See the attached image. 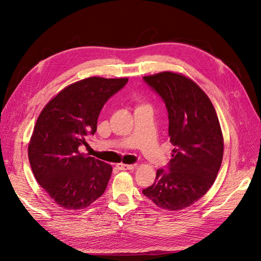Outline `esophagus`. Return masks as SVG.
Returning a JSON list of instances; mask_svg holds the SVG:
<instances>
[{
    "mask_svg": "<svg viewBox=\"0 0 261 261\" xmlns=\"http://www.w3.org/2000/svg\"><path fill=\"white\" fill-rule=\"evenodd\" d=\"M117 168L119 170H132L136 168V166H132V165H123V163H119V165H117Z\"/></svg>",
    "mask_w": 261,
    "mask_h": 261,
    "instance_id": "obj_1",
    "label": "esophagus"
}]
</instances>
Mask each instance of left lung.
Instances as JSON below:
<instances>
[{
	"label": "left lung",
	"instance_id": "8db88e82",
	"mask_svg": "<svg viewBox=\"0 0 261 261\" xmlns=\"http://www.w3.org/2000/svg\"><path fill=\"white\" fill-rule=\"evenodd\" d=\"M160 95L169 115L172 159L159 169L153 184L143 195L169 211L194 204L213 185L224 155V139L208 96L186 76L162 72L144 76Z\"/></svg>",
	"mask_w": 261,
	"mask_h": 261
}]
</instances>
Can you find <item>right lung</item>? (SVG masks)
Wrapping results in <instances>:
<instances>
[{"label": "right lung", "mask_w": 261, "mask_h": 261, "mask_svg": "<svg viewBox=\"0 0 261 261\" xmlns=\"http://www.w3.org/2000/svg\"><path fill=\"white\" fill-rule=\"evenodd\" d=\"M127 83L128 79H85L58 93L38 116L29 160L38 184L61 207L85 208L104 194L112 166L79 148L95 133L104 104Z\"/></svg>", "instance_id": "1"}]
</instances>
